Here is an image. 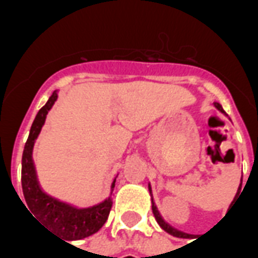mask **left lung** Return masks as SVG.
Wrapping results in <instances>:
<instances>
[{
  "instance_id": "8db88e82",
  "label": "left lung",
  "mask_w": 258,
  "mask_h": 258,
  "mask_svg": "<svg viewBox=\"0 0 258 258\" xmlns=\"http://www.w3.org/2000/svg\"><path fill=\"white\" fill-rule=\"evenodd\" d=\"M214 106H216L217 109L220 110V112L224 113L225 116H228L227 113H225V110L222 109V106H221V105H220V103H218V102H216V103H214ZM240 186H242V182L239 184L238 192H236V194H239V189H240ZM148 189H149V194H151V196H152L151 184L148 185ZM151 199H152V211H153V216H155V218H156L157 224L160 225V228H162V229H164V231H166V232H167V233H170V235H173V236H177V238H185V236H186V233L181 232V231H178V229H175V228H173V227H171V225H168L167 222L163 220L162 216H160V213H159V210H157L156 205H155V202H153V196H152Z\"/></svg>"
}]
</instances>
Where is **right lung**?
I'll return each instance as SVG.
<instances>
[{"label":"right lung","mask_w":258,"mask_h":258,"mask_svg":"<svg viewBox=\"0 0 258 258\" xmlns=\"http://www.w3.org/2000/svg\"><path fill=\"white\" fill-rule=\"evenodd\" d=\"M58 90L53 91L52 95L49 96L47 103L38 110L34 121L31 124L30 134L22 156V188L27 207L47 225L49 231L63 236L66 240H77L98 232L106 222L113 205L112 194L116 178L113 179L110 185L112 190L106 199L99 202L98 205L83 209L69 205L66 202H60L42 190L33 160V149L45 124L48 112L52 109L53 103L58 99Z\"/></svg>","instance_id":"right-lung-1"}]
</instances>
